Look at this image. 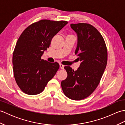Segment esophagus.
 <instances>
[{"label": "esophagus", "mask_w": 125, "mask_h": 125, "mask_svg": "<svg viewBox=\"0 0 125 125\" xmlns=\"http://www.w3.org/2000/svg\"><path fill=\"white\" fill-rule=\"evenodd\" d=\"M60 67L61 68V69H64V65H63L62 64H60Z\"/></svg>", "instance_id": "obj_1"}]
</instances>
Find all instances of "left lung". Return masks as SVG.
I'll use <instances>...</instances> for the list:
<instances>
[{"mask_svg": "<svg viewBox=\"0 0 125 125\" xmlns=\"http://www.w3.org/2000/svg\"><path fill=\"white\" fill-rule=\"evenodd\" d=\"M70 26L77 35L75 54L81 63L76 71L64 67L68 76L61 86L67 97L80 100L89 97L99 84L106 67L107 51L102 35L94 26L85 23Z\"/></svg>", "mask_w": 125, "mask_h": 125, "instance_id": "left-lung-1", "label": "left lung"}]
</instances>
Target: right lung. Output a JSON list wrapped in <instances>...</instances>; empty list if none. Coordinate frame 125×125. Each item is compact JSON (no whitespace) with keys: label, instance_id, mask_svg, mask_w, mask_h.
<instances>
[{"label":"right lung","instance_id":"obj_1","mask_svg":"<svg viewBox=\"0 0 125 125\" xmlns=\"http://www.w3.org/2000/svg\"><path fill=\"white\" fill-rule=\"evenodd\" d=\"M68 23L65 21L41 20L23 31L16 43L13 54L14 76L21 91L35 95L43 91L58 70L57 62L41 59L52 39Z\"/></svg>","mask_w":125,"mask_h":125}]
</instances>
